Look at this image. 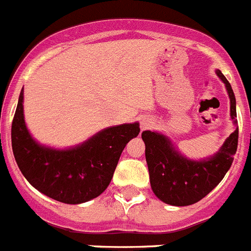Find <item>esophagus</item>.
Segmentation results:
<instances>
[{
    "instance_id": "1",
    "label": "esophagus",
    "mask_w": 251,
    "mask_h": 251,
    "mask_svg": "<svg viewBox=\"0 0 251 251\" xmlns=\"http://www.w3.org/2000/svg\"><path fill=\"white\" fill-rule=\"evenodd\" d=\"M151 126H152V121H151L150 118H146V117H143V118L141 119V128H142V129H147V128H150Z\"/></svg>"
}]
</instances>
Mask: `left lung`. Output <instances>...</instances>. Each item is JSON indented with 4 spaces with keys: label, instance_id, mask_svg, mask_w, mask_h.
Listing matches in <instances>:
<instances>
[{
    "label": "left lung",
    "instance_id": "8db88e82",
    "mask_svg": "<svg viewBox=\"0 0 251 251\" xmlns=\"http://www.w3.org/2000/svg\"><path fill=\"white\" fill-rule=\"evenodd\" d=\"M215 73L225 84L230 99V118L234 123V132L216 153L202 159H191L179 152L170 137L163 133L142 132L151 187L153 194L168 205L188 206L200 201L221 182L234 161L239 138L238 121L235 119L236 99L223 73L219 69Z\"/></svg>",
    "mask_w": 251,
    "mask_h": 251
}]
</instances>
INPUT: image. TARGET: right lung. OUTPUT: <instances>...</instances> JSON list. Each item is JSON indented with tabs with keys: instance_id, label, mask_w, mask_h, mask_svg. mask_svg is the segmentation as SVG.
<instances>
[{
	"instance_id": "right-lung-1",
	"label": "right lung",
	"mask_w": 251,
	"mask_h": 251,
	"mask_svg": "<svg viewBox=\"0 0 251 251\" xmlns=\"http://www.w3.org/2000/svg\"><path fill=\"white\" fill-rule=\"evenodd\" d=\"M139 123L106 127L69 148L41 145L28 132L24 115V88L13 117V156L31 186L50 199L77 205L105 191L128 142L139 134Z\"/></svg>"
}]
</instances>
